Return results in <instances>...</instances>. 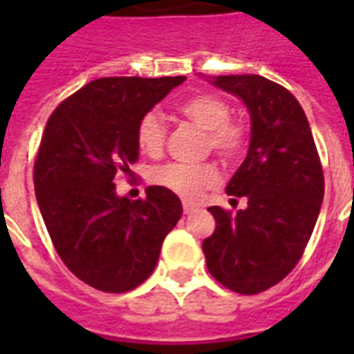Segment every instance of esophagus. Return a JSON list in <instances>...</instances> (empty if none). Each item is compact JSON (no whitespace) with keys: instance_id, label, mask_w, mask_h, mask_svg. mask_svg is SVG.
<instances>
[{"instance_id":"esophagus-1","label":"esophagus","mask_w":354,"mask_h":354,"mask_svg":"<svg viewBox=\"0 0 354 354\" xmlns=\"http://www.w3.org/2000/svg\"><path fill=\"white\" fill-rule=\"evenodd\" d=\"M197 210V207L193 205V203H184V212L185 214H193Z\"/></svg>"}]
</instances>
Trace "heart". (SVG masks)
<instances>
[{"label": "heart", "instance_id": "1", "mask_svg": "<svg viewBox=\"0 0 354 354\" xmlns=\"http://www.w3.org/2000/svg\"><path fill=\"white\" fill-rule=\"evenodd\" d=\"M180 113L187 117L199 129L207 131V146L225 161L243 153L246 144V129L241 123L230 121L231 108L227 102L214 94H201L185 100ZM167 138L165 121L159 111H147L140 119L136 129V142L140 151L155 157L162 151ZM151 184L165 187L184 199H195L207 187L218 182V170L212 162L187 165V162H167L151 170Z\"/></svg>", "mask_w": 354, "mask_h": 354}]
</instances>
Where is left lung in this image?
Returning a JSON list of instances; mask_svg holds the SVG:
<instances>
[{
    "instance_id": "left-lung-1",
    "label": "left lung",
    "mask_w": 354,
    "mask_h": 354,
    "mask_svg": "<svg viewBox=\"0 0 354 354\" xmlns=\"http://www.w3.org/2000/svg\"><path fill=\"white\" fill-rule=\"evenodd\" d=\"M207 81L243 100L250 115V144L225 187L227 195L246 197V208L235 216L208 208L216 230L203 241V252L220 284L258 294L281 282L301 258L324 197L322 167L294 94L254 73Z\"/></svg>"
}]
</instances>
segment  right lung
<instances>
[{
	"label": "right lung",
	"instance_id": "right-lung-1",
	"mask_svg": "<svg viewBox=\"0 0 354 354\" xmlns=\"http://www.w3.org/2000/svg\"><path fill=\"white\" fill-rule=\"evenodd\" d=\"M178 77H104L66 98L47 121L35 159V199L53 245L77 279L121 294L153 273L182 203L159 185L146 199L117 195V172L138 161L136 129Z\"/></svg>",
	"mask_w": 354,
	"mask_h": 354
}]
</instances>
